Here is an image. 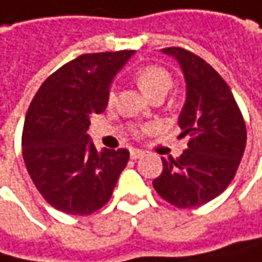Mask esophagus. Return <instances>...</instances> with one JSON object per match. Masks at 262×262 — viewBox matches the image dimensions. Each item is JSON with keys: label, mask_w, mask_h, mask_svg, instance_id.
I'll return each mask as SVG.
<instances>
[{"label": "esophagus", "mask_w": 262, "mask_h": 262, "mask_svg": "<svg viewBox=\"0 0 262 262\" xmlns=\"http://www.w3.org/2000/svg\"><path fill=\"white\" fill-rule=\"evenodd\" d=\"M145 155L142 150H139V148H132L130 150V157L133 160H136V159H139V157H142V156Z\"/></svg>", "instance_id": "esophagus-1"}]
</instances>
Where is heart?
Returning a JSON list of instances; mask_svg holds the SVG:
<instances>
[{
	"mask_svg": "<svg viewBox=\"0 0 262 262\" xmlns=\"http://www.w3.org/2000/svg\"><path fill=\"white\" fill-rule=\"evenodd\" d=\"M135 81L138 83V86L141 88V91L145 96H148L150 99L157 93L166 94V91L169 90V86L172 83L169 73L159 66H147V67L138 70L135 73ZM114 99H115V94H114V91H111L109 93V103H112Z\"/></svg>",
	"mask_w": 262,
	"mask_h": 262,
	"instance_id": "heart-1",
	"label": "heart"
}]
</instances>
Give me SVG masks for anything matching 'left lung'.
<instances>
[{
  "instance_id": "1",
  "label": "left lung",
  "mask_w": 262,
  "mask_h": 262,
  "mask_svg": "<svg viewBox=\"0 0 262 262\" xmlns=\"http://www.w3.org/2000/svg\"><path fill=\"white\" fill-rule=\"evenodd\" d=\"M176 58L184 75L186 100L179 115L187 150L177 160L162 157L156 192L179 208L200 207L219 196L232 181L246 147V126L229 86L198 55L162 49Z\"/></svg>"
}]
</instances>
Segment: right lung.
I'll return each mask as SVG.
<instances>
[{"mask_svg": "<svg viewBox=\"0 0 262 262\" xmlns=\"http://www.w3.org/2000/svg\"><path fill=\"white\" fill-rule=\"evenodd\" d=\"M135 51L85 54L64 64L37 91L28 107L22 156L37 190L54 208L85 216L106 204L129 150H96L90 118L106 109L115 75Z\"/></svg>", "mask_w": 262, "mask_h": 262, "instance_id": "add662e5", "label": "right lung"}]
</instances>
